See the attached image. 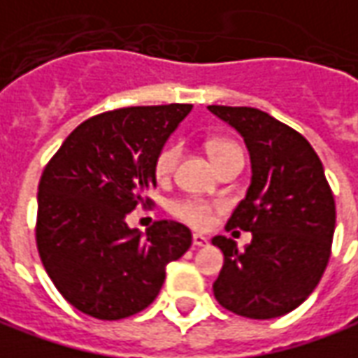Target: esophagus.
I'll list each match as a JSON object with an SVG mask.
<instances>
[{"label":"esophagus","instance_id":"34e87169","mask_svg":"<svg viewBox=\"0 0 358 358\" xmlns=\"http://www.w3.org/2000/svg\"><path fill=\"white\" fill-rule=\"evenodd\" d=\"M192 243H194V247H206L208 245V237L201 235V233H194L192 235Z\"/></svg>","mask_w":358,"mask_h":358}]
</instances>
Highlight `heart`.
Listing matches in <instances>:
<instances>
[{"label":"heart","instance_id":"1","mask_svg":"<svg viewBox=\"0 0 358 358\" xmlns=\"http://www.w3.org/2000/svg\"><path fill=\"white\" fill-rule=\"evenodd\" d=\"M235 148L239 147L227 138H213L208 143V152H210L213 162L223 157L225 152L235 150ZM176 160H178V147L169 145V147L160 148L157 159H155V166H152L157 180L169 178L174 166H176ZM213 210H215V206L210 201H203V199H184V201L174 203V208H172L176 217L194 225V227H208L213 220Z\"/></svg>","mask_w":358,"mask_h":358}]
</instances>
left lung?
I'll return each instance as SVG.
<instances>
[{
	"instance_id": "left-lung-1",
	"label": "left lung",
	"mask_w": 358,
	"mask_h": 358,
	"mask_svg": "<svg viewBox=\"0 0 358 358\" xmlns=\"http://www.w3.org/2000/svg\"><path fill=\"white\" fill-rule=\"evenodd\" d=\"M229 123L249 148L250 186L227 227L250 231L245 250L223 235L211 243L223 252L213 296L229 312L271 320L306 300L331 255L335 199L323 164L298 131L255 108H208Z\"/></svg>"
}]
</instances>
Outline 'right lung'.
Returning <instances> with one entry per match:
<instances>
[{
    "label": "right lung",
    "mask_w": 358,
    "mask_h": 358,
    "mask_svg": "<svg viewBox=\"0 0 358 358\" xmlns=\"http://www.w3.org/2000/svg\"><path fill=\"white\" fill-rule=\"evenodd\" d=\"M192 111L189 103L141 106L80 123L38 182L36 249L57 290L96 320H123L159 296L166 264L192 245L178 221L143 235L127 213L150 206L155 159Z\"/></svg>",
    "instance_id": "1"
}]
</instances>
